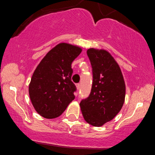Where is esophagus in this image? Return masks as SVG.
Listing matches in <instances>:
<instances>
[{
	"label": "esophagus",
	"instance_id": "34e87169",
	"mask_svg": "<svg viewBox=\"0 0 155 155\" xmlns=\"http://www.w3.org/2000/svg\"><path fill=\"white\" fill-rule=\"evenodd\" d=\"M76 88L78 89V90H79L80 89V87H81V84H80L79 83H78V84H76Z\"/></svg>",
	"mask_w": 155,
	"mask_h": 155
}]
</instances>
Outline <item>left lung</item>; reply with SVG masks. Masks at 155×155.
Segmentation results:
<instances>
[{
	"instance_id": "obj_1",
	"label": "left lung",
	"mask_w": 155,
	"mask_h": 155,
	"mask_svg": "<svg viewBox=\"0 0 155 155\" xmlns=\"http://www.w3.org/2000/svg\"><path fill=\"white\" fill-rule=\"evenodd\" d=\"M92 68L91 92L80 103L85 121L100 127L114 118L123 106L125 84L120 68L106 50L87 51Z\"/></svg>"
}]
</instances>
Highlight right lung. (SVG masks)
<instances>
[{"label":"right lung","instance_id":"1","mask_svg":"<svg viewBox=\"0 0 155 155\" xmlns=\"http://www.w3.org/2000/svg\"><path fill=\"white\" fill-rule=\"evenodd\" d=\"M81 51L76 46L59 44L37 66L29 85V95L35 111L42 117L53 119L60 116L75 98L71 63Z\"/></svg>","mask_w":155,"mask_h":155}]
</instances>
